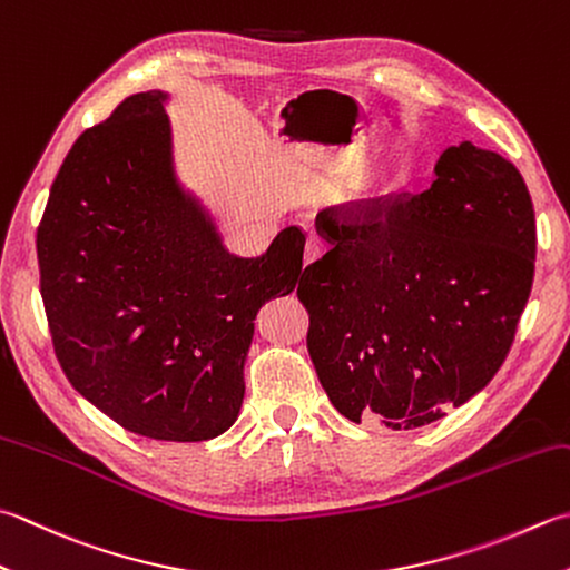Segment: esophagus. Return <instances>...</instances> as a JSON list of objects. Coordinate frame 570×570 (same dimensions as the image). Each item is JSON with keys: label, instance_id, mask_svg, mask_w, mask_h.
<instances>
[{"label": "esophagus", "instance_id": "obj_1", "mask_svg": "<svg viewBox=\"0 0 570 570\" xmlns=\"http://www.w3.org/2000/svg\"><path fill=\"white\" fill-rule=\"evenodd\" d=\"M326 249H328V242L323 239L321 234L311 232V234H308V242H306V264L321 259V256L326 254Z\"/></svg>", "mask_w": 570, "mask_h": 570}]
</instances>
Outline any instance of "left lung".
Listing matches in <instances>:
<instances>
[{
    "instance_id": "1",
    "label": "left lung",
    "mask_w": 570,
    "mask_h": 570,
    "mask_svg": "<svg viewBox=\"0 0 570 570\" xmlns=\"http://www.w3.org/2000/svg\"><path fill=\"white\" fill-rule=\"evenodd\" d=\"M417 195L318 215L331 249L298 298L308 355L353 422L412 430L476 395L507 361L537 262V217L499 153L452 145Z\"/></svg>"
}]
</instances>
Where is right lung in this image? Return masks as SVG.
<instances>
[{
	"label": "right lung",
	"instance_id": "1",
	"mask_svg": "<svg viewBox=\"0 0 570 570\" xmlns=\"http://www.w3.org/2000/svg\"><path fill=\"white\" fill-rule=\"evenodd\" d=\"M163 100L130 96L73 142L37 229L39 288L88 403L142 438L205 442L239 415L256 311L296 288L306 234L229 254L175 180Z\"/></svg>",
	"mask_w": 570,
	"mask_h": 570
}]
</instances>
